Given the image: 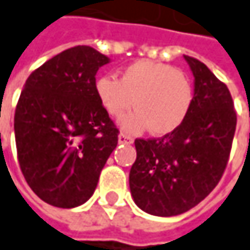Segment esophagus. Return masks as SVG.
<instances>
[{
  "label": "esophagus",
  "instance_id": "obj_1",
  "mask_svg": "<svg viewBox=\"0 0 250 250\" xmlns=\"http://www.w3.org/2000/svg\"><path fill=\"white\" fill-rule=\"evenodd\" d=\"M119 142L120 143H125V145H130V143H133V137L128 136V134H125V133H120L119 134Z\"/></svg>",
  "mask_w": 250,
  "mask_h": 250
}]
</instances>
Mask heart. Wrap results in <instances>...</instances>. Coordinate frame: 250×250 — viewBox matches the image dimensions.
<instances>
[{
    "label": "heart",
    "instance_id": "1",
    "mask_svg": "<svg viewBox=\"0 0 250 250\" xmlns=\"http://www.w3.org/2000/svg\"><path fill=\"white\" fill-rule=\"evenodd\" d=\"M95 95L113 119L125 116L131 105L136 108L122 120L127 131L137 133L149 127L153 134L164 136L184 123L194 94L185 72L167 63L137 61L125 66L120 79L98 78Z\"/></svg>",
    "mask_w": 250,
    "mask_h": 250
}]
</instances>
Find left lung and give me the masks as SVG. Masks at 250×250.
<instances>
[{
    "mask_svg": "<svg viewBox=\"0 0 250 250\" xmlns=\"http://www.w3.org/2000/svg\"><path fill=\"white\" fill-rule=\"evenodd\" d=\"M184 58L195 78L189 113L172 133L134 140L137 156L128 175L134 203L161 217L188 211L216 188L237 122L225 82L198 59Z\"/></svg>",
    "mask_w": 250,
    "mask_h": 250,
    "instance_id": "obj_1",
    "label": "left lung"
}]
</instances>
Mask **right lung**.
<instances>
[{
  "instance_id": "1",
  "label": "right lung",
  "mask_w": 250,
  "mask_h": 250,
  "mask_svg": "<svg viewBox=\"0 0 250 250\" xmlns=\"http://www.w3.org/2000/svg\"><path fill=\"white\" fill-rule=\"evenodd\" d=\"M108 58L89 46L53 56L27 78L14 114L20 169L44 203L74 208L95 191L119 128L95 95Z\"/></svg>"
}]
</instances>
